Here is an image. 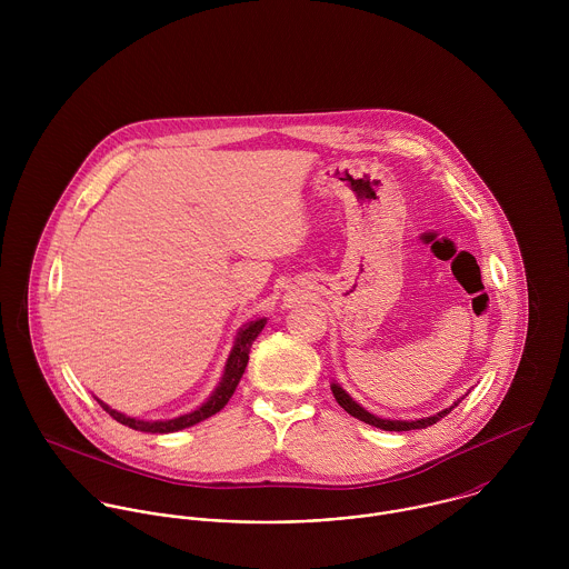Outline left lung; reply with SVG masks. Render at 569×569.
Wrapping results in <instances>:
<instances>
[{
  "mask_svg": "<svg viewBox=\"0 0 569 569\" xmlns=\"http://www.w3.org/2000/svg\"><path fill=\"white\" fill-rule=\"evenodd\" d=\"M330 390H332V397H335V401L339 403V406L343 407L350 416H355V418H359V420H363V422H368V425H372V427H379V429H386V431H409V429H425V427H429V425H433V422H438L440 418H445L453 407L458 406L462 399H458L453 406L447 407V409H442V411H438V413H433V416H425V418H418V420H390V418H379V416H375V413H370L366 407L359 406L339 383H330Z\"/></svg>",
  "mask_w": 569,
  "mask_h": 569,
  "instance_id": "obj_1",
  "label": "left lung"
}]
</instances>
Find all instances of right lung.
<instances>
[{
  "label": "right lung",
  "mask_w": 569,
  "mask_h": 569,
  "mask_svg": "<svg viewBox=\"0 0 569 569\" xmlns=\"http://www.w3.org/2000/svg\"><path fill=\"white\" fill-rule=\"evenodd\" d=\"M267 325V318H258V320H251L243 325V328H239L237 332V339H234V346L230 350V357L226 361V368H223V377L219 381V386L214 388V392L208 397L206 403L188 411V413H181L177 418H168V420H142V418H133V416H127L118 409H111L104 401H100L98 397H93L100 407L111 416L116 418L118 422L136 429V431H144V433H172V431H181L186 427H192L210 416H214L217 411H221L223 407L228 406V401L232 399L241 377H243L244 368H247V361H249V348L253 343V339L260 335V330Z\"/></svg>",
  "instance_id": "add662e5"
}]
</instances>
